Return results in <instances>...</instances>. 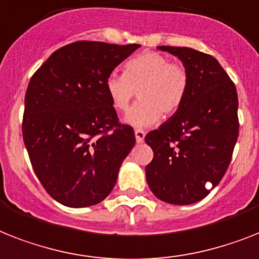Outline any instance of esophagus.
Here are the masks:
<instances>
[{
    "label": "esophagus",
    "mask_w": 259,
    "mask_h": 259,
    "mask_svg": "<svg viewBox=\"0 0 259 259\" xmlns=\"http://www.w3.org/2000/svg\"><path fill=\"white\" fill-rule=\"evenodd\" d=\"M135 138H136L138 143H143L145 138V132L143 130H135Z\"/></svg>",
    "instance_id": "1"
}]
</instances>
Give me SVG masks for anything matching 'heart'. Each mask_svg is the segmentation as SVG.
<instances>
[{
    "label": "heart",
    "instance_id": "1",
    "mask_svg": "<svg viewBox=\"0 0 259 259\" xmlns=\"http://www.w3.org/2000/svg\"><path fill=\"white\" fill-rule=\"evenodd\" d=\"M188 74L165 55L145 51L125 62L124 72L106 79V93L117 112H124L138 91L139 102L128 111L124 123L135 128L156 124L161 114L172 115L183 106L188 91Z\"/></svg>",
    "mask_w": 259,
    "mask_h": 259
}]
</instances>
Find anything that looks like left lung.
Instances as JSON below:
<instances>
[{
    "label": "left lung",
    "instance_id": "left-lung-1",
    "mask_svg": "<svg viewBox=\"0 0 259 259\" xmlns=\"http://www.w3.org/2000/svg\"><path fill=\"white\" fill-rule=\"evenodd\" d=\"M183 62L188 91L183 106L145 136L153 159L145 166L149 189L173 205L206 197L232 160L238 138V96L234 83L211 55L191 48L159 46Z\"/></svg>",
    "mask_w": 259,
    "mask_h": 259
}]
</instances>
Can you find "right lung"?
<instances>
[{
  "mask_svg": "<svg viewBox=\"0 0 259 259\" xmlns=\"http://www.w3.org/2000/svg\"><path fill=\"white\" fill-rule=\"evenodd\" d=\"M140 45L79 40L58 49L31 76L22 136L51 197L70 208L99 204L135 145L106 93V79Z\"/></svg>",
  "mask_w": 259,
  "mask_h": 259,
  "instance_id": "right-lung-1",
  "label": "right lung"
}]
</instances>
